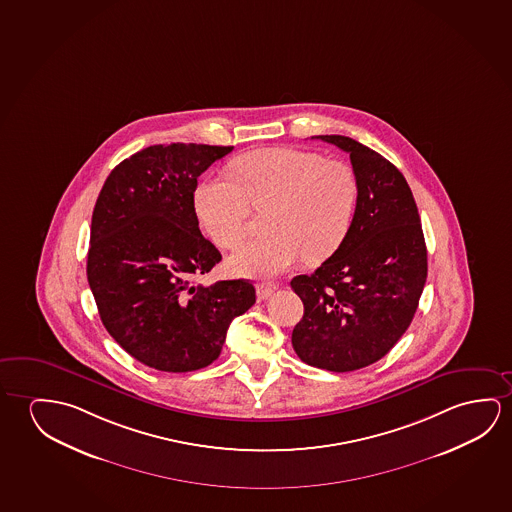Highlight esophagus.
Returning <instances> with one entry per match:
<instances>
[{
	"instance_id": "34e87169",
	"label": "esophagus",
	"mask_w": 512,
	"mask_h": 512,
	"mask_svg": "<svg viewBox=\"0 0 512 512\" xmlns=\"http://www.w3.org/2000/svg\"><path fill=\"white\" fill-rule=\"evenodd\" d=\"M278 287L273 282H259L257 284V296L259 299H268Z\"/></svg>"
}]
</instances>
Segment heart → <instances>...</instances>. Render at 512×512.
Masks as SVG:
<instances>
[{
  "label": "heart",
  "instance_id": "obj_1",
  "mask_svg": "<svg viewBox=\"0 0 512 512\" xmlns=\"http://www.w3.org/2000/svg\"><path fill=\"white\" fill-rule=\"evenodd\" d=\"M234 181L200 182L193 207L200 227L216 246L243 243L253 211L266 213L268 236L244 244L228 259L239 276H275L301 257L323 262L346 241L360 184L353 168L337 159L298 149H262L232 163Z\"/></svg>",
  "mask_w": 512,
  "mask_h": 512
}]
</instances>
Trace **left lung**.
<instances>
[{
  "label": "left lung",
  "mask_w": 512,
  "mask_h": 512,
  "mask_svg": "<svg viewBox=\"0 0 512 512\" xmlns=\"http://www.w3.org/2000/svg\"><path fill=\"white\" fill-rule=\"evenodd\" d=\"M315 138L349 154L360 195L339 250L312 275L292 278L305 307L292 347L312 367L349 372L381 360L408 330L424 291L427 248L413 193L388 159L347 136Z\"/></svg>",
  "instance_id": "1"
}]
</instances>
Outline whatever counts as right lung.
Instances as JSON below:
<instances>
[{
  "mask_svg": "<svg viewBox=\"0 0 512 512\" xmlns=\"http://www.w3.org/2000/svg\"><path fill=\"white\" fill-rule=\"evenodd\" d=\"M232 149L152 145L115 166L95 202L88 284L104 328L152 369L211 365L232 319L255 303L250 280L193 284L221 260L198 228L197 179Z\"/></svg>",
  "mask_w": 512,
  "mask_h": 512,
  "instance_id": "obj_1",
  "label": "right lung"
}]
</instances>
